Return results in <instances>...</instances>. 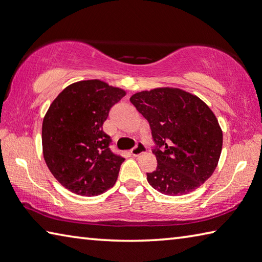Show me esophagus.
<instances>
[{
	"label": "esophagus",
	"mask_w": 262,
	"mask_h": 262,
	"mask_svg": "<svg viewBox=\"0 0 262 262\" xmlns=\"http://www.w3.org/2000/svg\"><path fill=\"white\" fill-rule=\"evenodd\" d=\"M145 151H146V147L142 144H138L135 148H132V149H131V154L137 157V156H139L141 154H144Z\"/></svg>",
	"instance_id": "1"
}]
</instances>
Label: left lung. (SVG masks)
I'll return each mask as SVG.
<instances>
[{
    "mask_svg": "<svg viewBox=\"0 0 262 262\" xmlns=\"http://www.w3.org/2000/svg\"><path fill=\"white\" fill-rule=\"evenodd\" d=\"M130 101L149 123L157 167L147 173L152 188L185 195L213 173L223 149V131L209 106L180 89L135 93Z\"/></svg>",
    "mask_w": 262,
    "mask_h": 262,
    "instance_id": "1",
    "label": "left lung"
}]
</instances>
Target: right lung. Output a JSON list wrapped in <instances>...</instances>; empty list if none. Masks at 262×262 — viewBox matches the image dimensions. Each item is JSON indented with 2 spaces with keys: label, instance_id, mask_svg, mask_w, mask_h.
<instances>
[{
  "label": "right lung",
  "instance_id": "right-lung-1",
  "mask_svg": "<svg viewBox=\"0 0 262 262\" xmlns=\"http://www.w3.org/2000/svg\"><path fill=\"white\" fill-rule=\"evenodd\" d=\"M124 96V90L100 80L80 81L63 89L49 107L42 124L43 156L70 191L90 197L115 185L124 159L111 150L102 124Z\"/></svg>",
  "mask_w": 262,
  "mask_h": 262
}]
</instances>
